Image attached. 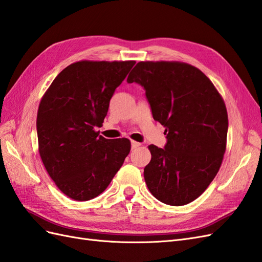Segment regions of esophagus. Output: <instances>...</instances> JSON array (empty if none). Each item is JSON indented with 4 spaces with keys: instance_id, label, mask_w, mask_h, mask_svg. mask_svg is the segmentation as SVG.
Returning <instances> with one entry per match:
<instances>
[{
    "instance_id": "esophagus-1",
    "label": "esophagus",
    "mask_w": 262,
    "mask_h": 262,
    "mask_svg": "<svg viewBox=\"0 0 262 262\" xmlns=\"http://www.w3.org/2000/svg\"><path fill=\"white\" fill-rule=\"evenodd\" d=\"M142 145L140 143H138V142H132V148L133 149H135V148H138V147Z\"/></svg>"
}]
</instances>
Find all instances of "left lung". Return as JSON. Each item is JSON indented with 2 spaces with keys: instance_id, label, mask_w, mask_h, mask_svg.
<instances>
[{
  "instance_id": "1",
  "label": "left lung",
  "mask_w": 262,
  "mask_h": 262,
  "mask_svg": "<svg viewBox=\"0 0 262 262\" xmlns=\"http://www.w3.org/2000/svg\"><path fill=\"white\" fill-rule=\"evenodd\" d=\"M127 82L144 87L154 119L166 128L165 148L148 146L147 187L166 205L191 203L223 163L228 132L223 97L203 72L183 62H139Z\"/></svg>"
}]
</instances>
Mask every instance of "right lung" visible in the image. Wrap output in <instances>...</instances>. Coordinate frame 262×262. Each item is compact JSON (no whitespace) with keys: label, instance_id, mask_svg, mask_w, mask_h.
<instances>
[{"label":"right lung","instance_id":"1","mask_svg":"<svg viewBox=\"0 0 262 262\" xmlns=\"http://www.w3.org/2000/svg\"><path fill=\"white\" fill-rule=\"evenodd\" d=\"M135 61H79L53 80L38 106V151L64 195L86 201L100 195L130 151L127 138L106 139L95 130L114 92Z\"/></svg>","mask_w":262,"mask_h":262}]
</instances>
